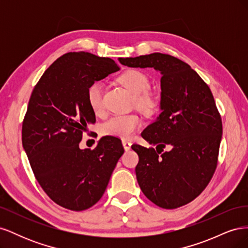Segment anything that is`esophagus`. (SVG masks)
Segmentation results:
<instances>
[{"label": "esophagus", "instance_id": "1", "mask_svg": "<svg viewBox=\"0 0 248 248\" xmlns=\"http://www.w3.org/2000/svg\"><path fill=\"white\" fill-rule=\"evenodd\" d=\"M122 145H123L124 149H125V151H128V150H130V148H131L132 142L129 141V140H122Z\"/></svg>", "mask_w": 248, "mask_h": 248}]
</instances>
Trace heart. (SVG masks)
Instances as JSON below:
<instances>
[{"mask_svg":"<svg viewBox=\"0 0 248 248\" xmlns=\"http://www.w3.org/2000/svg\"><path fill=\"white\" fill-rule=\"evenodd\" d=\"M119 81L133 95V100L139 107L148 108L152 106V96L146 92L150 87V81L145 73L134 69L127 70L119 77ZM102 91L101 82H94L88 89V101L95 114H100L103 108ZM140 125L141 120L136 114L116 115L102 124L101 130L106 136L128 139L133 136Z\"/></svg>","mask_w":248,"mask_h":248,"instance_id":"b5f03b06","label":"heart"}]
</instances>
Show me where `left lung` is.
<instances>
[{"instance_id":"obj_1","label":"left lung","mask_w":248,"mask_h":248,"mask_svg":"<svg viewBox=\"0 0 248 248\" xmlns=\"http://www.w3.org/2000/svg\"><path fill=\"white\" fill-rule=\"evenodd\" d=\"M119 62L161 74V112L141 132L156 150L131 147L140 158L136 174L140 189L164 209L188 204L206 188L216 169L222 123L213 95L188 64L172 56L153 52L119 58ZM166 145L171 150L162 153Z\"/></svg>"}]
</instances>
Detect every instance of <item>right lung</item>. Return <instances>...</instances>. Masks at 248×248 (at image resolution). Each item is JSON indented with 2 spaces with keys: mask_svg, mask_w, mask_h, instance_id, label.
<instances>
[{
  "mask_svg": "<svg viewBox=\"0 0 248 248\" xmlns=\"http://www.w3.org/2000/svg\"><path fill=\"white\" fill-rule=\"evenodd\" d=\"M119 70L114 60L67 52L35 86L22 122V147L37 181L56 204L73 211L95 205L124 153L121 140L103 137L94 150L80 149L95 112L88 89Z\"/></svg>",
  "mask_w": 248,
  "mask_h": 248,
  "instance_id": "right-lung-1",
  "label": "right lung"
}]
</instances>
